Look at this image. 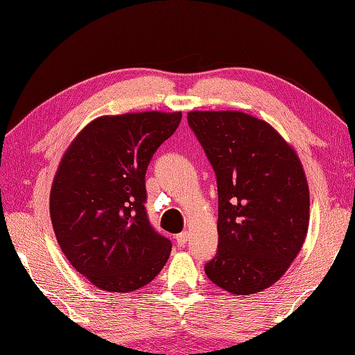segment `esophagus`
Masks as SVG:
<instances>
[{
	"label": "esophagus",
	"mask_w": 355,
	"mask_h": 355,
	"mask_svg": "<svg viewBox=\"0 0 355 355\" xmlns=\"http://www.w3.org/2000/svg\"><path fill=\"white\" fill-rule=\"evenodd\" d=\"M187 241H189V233H187V232L178 233V235H177V244L180 247H184V244L187 243Z\"/></svg>",
	"instance_id": "34e87169"
}]
</instances>
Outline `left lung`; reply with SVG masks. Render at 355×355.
<instances>
[{
  "instance_id": "1",
  "label": "left lung",
  "mask_w": 355,
  "mask_h": 355,
  "mask_svg": "<svg viewBox=\"0 0 355 355\" xmlns=\"http://www.w3.org/2000/svg\"><path fill=\"white\" fill-rule=\"evenodd\" d=\"M187 122L218 184V253L207 277L235 296L277 282L302 248L310 189L296 150L273 126L241 111H189Z\"/></svg>"
}]
</instances>
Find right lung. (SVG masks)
Segmentation results:
<instances>
[{
	"label": "right lung",
	"mask_w": 355,
	"mask_h": 355,
	"mask_svg": "<svg viewBox=\"0 0 355 355\" xmlns=\"http://www.w3.org/2000/svg\"><path fill=\"white\" fill-rule=\"evenodd\" d=\"M180 122L182 111L101 116L59 162L50 191L53 230L65 258L97 288L139 290L169 258L171 241L148 221L145 173Z\"/></svg>",
	"instance_id": "1"
}]
</instances>
